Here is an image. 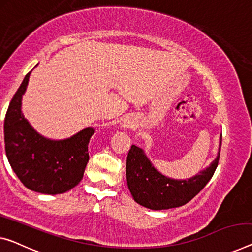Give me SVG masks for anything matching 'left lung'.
<instances>
[{
	"label": "left lung",
	"instance_id": "8db88e82",
	"mask_svg": "<svg viewBox=\"0 0 252 252\" xmlns=\"http://www.w3.org/2000/svg\"><path fill=\"white\" fill-rule=\"evenodd\" d=\"M222 138L220 141V152ZM215 160L200 174L189 180L168 179L155 170L142 149L132 145L126 157V181L134 201L154 210L170 209L186 205L200 192L212 179L220 160Z\"/></svg>",
	"mask_w": 252,
	"mask_h": 252
}]
</instances>
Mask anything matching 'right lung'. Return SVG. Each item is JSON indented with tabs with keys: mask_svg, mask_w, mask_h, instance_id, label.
<instances>
[{
	"mask_svg": "<svg viewBox=\"0 0 252 252\" xmlns=\"http://www.w3.org/2000/svg\"><path fill=\"white\" fill-rule=\"evenodd\" d=\"M30 72L14 94L5 114L7 160L28 189L46 194L66 192L84 176L89 160V139L94 130L87 127L76 136L59 141L39 136L21 113V97L27 88Z\"/></svg>",
	"mask_w": 252,
	"mask_h": 252,
	"instance_id": "1",
	"label": "right lung"
}]
</instances>
